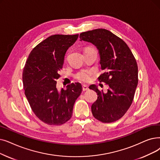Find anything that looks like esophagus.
I'll use <instances>...</instances> for the list:
<instances>
[{"label": "esophagus", "mask_w": 160, "mask_h": 160, "mask_svg": "<svg viewBox=\"0 0 160 160\" xmlns=\"http://www.w3.org/2000/svg\"><path fill=\"white\" fill-rule=\"evenodd\" d=\"M89 89V88H88V86H87V85H82V90L84 92H85V91H87V90H88Z\"/></svg>", "instance_id": "obj_1"}]
</instances>
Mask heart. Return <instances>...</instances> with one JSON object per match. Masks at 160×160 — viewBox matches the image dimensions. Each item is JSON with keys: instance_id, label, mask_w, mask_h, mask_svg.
Listing matches in <instances>:
<instances>
[{"instance_id": "b5f03b06", "label": "heart", "mask_w": 160, "mask_h": 160, "mask_svg": "<svg viewBox=\"0 0 160 160\" xmlns=\"http://www.w3.org/2000/svg\"><path fill=\"white\" fill-rule=\"evenodd\" d=\"M89 50H93L91 48H88L86 49L85 51ZM92 75V71L89 70V69H84V70H81L78 72H76L74 74V78L77 79L78 81L81 82H88L90 80Z\"/></svg>"}]
</instances>
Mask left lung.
<instances>
[{"label":"left lung","instance_id":"8db88e82","mask_svg":"<svg viewBox=\"0 0 160 160\" xmlns=\"http://www.w3.org/2000/svg\"><path fill=\"white\" fill-rule=\"evenodd\" d=\"M80 38L92 43L99 50L104 72L98 79L109 87L104 93L95 85L89 86L98 96L92 105L93 116L103 123L118 120L131 105L138 84L134 55L122 39L105 29L82 32Z\"/></svg>","mask_w":160,"mask_h":160}]
</instances>
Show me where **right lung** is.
I'll return each instance as SVG.
<instances>
[{"mask_svg":"<svg viewBox=\"0 0 160 160\" xmlns=\"http://www.w3.org/2000/svg\"><path fill=\"white\" fill-rule=\"evenodd\" d=\"M78 34H54L44 40L31 52L23 71L25 95L32 112L50 126H60L71 119L73 106L82 92L80 83L67 85L58 91L65 53Z\"/></svg>","mask_w":160,"mask_h":160,"instance_id":"1","label":"right lung"}]
</instances>
